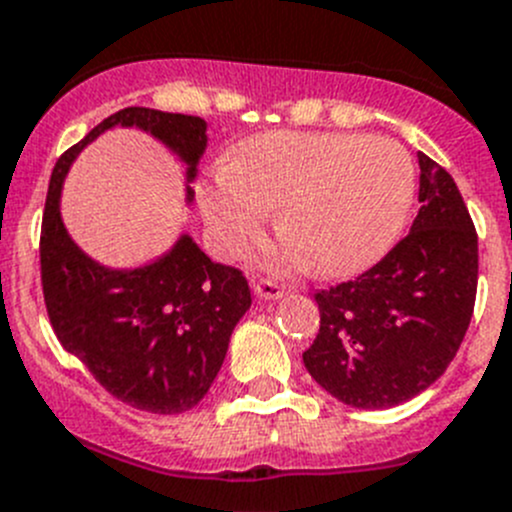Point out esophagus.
<instances>
[{
    "label": "esophagus",
    "instance_id": "34e87169",
    "mask_svg": "<svg viewBox=\"0 0 512 512\" xmlns=\"http://www.w3.org/2000/svg\"><path fill=\"white\" fill-rule=\"evenodd\" d=\"M252 288H255L257 298L262 300H278L285 295V285L272 278H255L252 280Z\"/></svg>",
    "mask_w": 512,
    "mask_h": 512
}]
</instances>
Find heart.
I'll return each instance as SVG.
<instances>
[{
  "instance_id": "1",
  "label": "heart",
  "mask_w": 512,
  "mask_h": 512,
  "mask_svg": "<svg viewBox=\"0 0 512 512\" xmlns=\"http://www.w3.org/2000/svg\"><path fill=\"white\" fill-rule=\"evenodd\" d=\"M414 199V164L399 143L353 133H265L250 138L202 191L204 217L227 250L257 240L283 207L278 260L313 255L326 275L384 255Z\"/></svg>"
}]
</instances>
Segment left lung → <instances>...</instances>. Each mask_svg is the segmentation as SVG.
I'll use <instances>...</instances> for the list:
<instances>
[{
	"label": "left lung",
	"instance_id": "obj_1",
	"mask_svg": "<svg viewBox=\"0 0 512 512\" xmlns=\"http://www.w3.org/2000/svg\"><path fill=\"white\" fill-rule=\"evenodd\" d=\"M419 202L412 232L374 267L313 295L321 328L303 364L348 407L389 409L422 394L470 326L477 232L455 179L427 154H419Z\"/></svg>",
	"mask_w": 512,
	"mask_h": 512
}]
</instances>
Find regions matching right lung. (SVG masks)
Instances as JSON below:
<instances>
[{"instance_id": "add662e5", "label": "right lung", "mask_w": 512, "mask_h": 512, "mask_svg": "<svg viewBox=\"0 0 512 512\" xmlns=\"http://www.w3.org/2000/svg\"><path fill=\"white\" fill-rule=\"evenodd\" d=\"M138 126L174 148L189 179L207 146V123L154 108H123L100 121L57 159L40 232L42 295L50 326L111 396L151 414L197 407L222 369L229 336L252 303L245 272L212 262L191 237L138 270H105L70 240L60 219V189L85 143L113 126ZM191 199V189L186 191Z\"/></svg>"}]
</instances>
